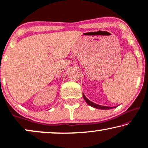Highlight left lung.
I'll list each match as a JSON object with an SVG mask.
<instances>
[{
  "label": "left lung",
  "instance_id": "1",
  "mask_svg": "<svg viewBox=\"0 0 148 148\" xmlns=\"http://www.w3.org/2000/svg\"><path fill=\"white\" fill-rule=\"evenodd\" d=\"M83 97H84V99L85 100V101L88 104V105L92 106V107H93L95 108H97V109H101V110H109V109H112V108H115V107H107V106H100V105H97V104L96 103H92V102L89 101V100H88L87 98L84 95V94H83Z\"/></svg>",
  "mask_w": 148,
  "mask_h": 148
}]
</instances>
